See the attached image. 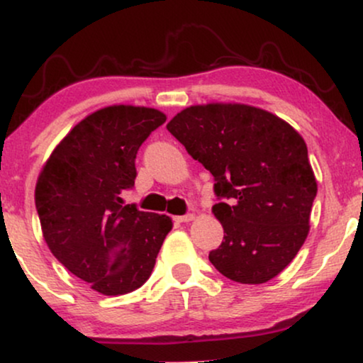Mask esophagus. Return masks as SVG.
Instances as JSON below:
<instances>
[{
  "label": "esophagus",
  "mask_w": 363,
  "mask_h": 363,
  "mask_svg": "<svg viewBox=\"0 0 363 363\" xmlns=\"http://www.w3.org/2000/svg\"><path fill=\"white\" fill-rule=\"evenodd\" d=\"M195 218V215L193 213H186V215H182V216H175V222L177 223H186V222H191V220Z\"/></svg>",
  "instance_id": "1"
}]
</instances>
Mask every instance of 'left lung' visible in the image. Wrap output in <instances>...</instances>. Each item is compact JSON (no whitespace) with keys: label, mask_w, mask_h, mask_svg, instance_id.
<instances>
[{"label":"left lung","mask_w":363,"mask_h":363,"mask_svg":"<svg viewBox=\"0 0 363 363\" xmlns=\"http://www.w3.org/2000/svg\"><path fill=\"white\" fill-rule=\"evenodd\" d=\"M167 130L213 175V213L223 242L210 252L220 274L265 284L307 238L317 180L302 136L279 116L248 105L190 106Z\"/></svg>","instance_id":"1"}]
</instances>
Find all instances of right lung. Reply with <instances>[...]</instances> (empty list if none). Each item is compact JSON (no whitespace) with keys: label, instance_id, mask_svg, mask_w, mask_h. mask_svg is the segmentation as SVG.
Instances as JSON below:
<instances>
[{"label":"right lung","instance_id":"add662e5","mask_svg":"<svg viewBox=\"0 0 363 363\" xmlns=\"http://www.w3.org/2000/svg\"><path fill=\"white\" fill-rule=\"evenodd\" d=\"M164 121L153 108L98 110L61 140L38 177L45 242L61 265L103 295L140 289L172 230L170 216L121 200L135 186L141 143Z\"/></svg>","mask_w":363,"mask_h":363}]
</instances>
